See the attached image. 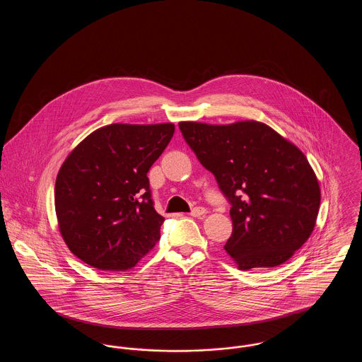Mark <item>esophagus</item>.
<instances>
[{"label":"esophagus","mask_w":362,"mask_h":362,"mask_svg":"<svg viewBox=\"0 0 362 362\" xmlns=\"http://www.w3.org/2000/svg\"><path fill=\"white\" fill-rule=\"evenodd\" d=\"M204 214H206V209L205 207H194L189 211V216H192V217H201Z\"/></svg>","instance_id":"1"}]
</instances>
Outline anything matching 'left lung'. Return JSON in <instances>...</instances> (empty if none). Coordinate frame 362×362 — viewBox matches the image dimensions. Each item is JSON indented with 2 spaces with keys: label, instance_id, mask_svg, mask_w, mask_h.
Listing matches in <instances>:
<instances>
[{
  "label": "left lung",
  "instance_id": "1",
  "mask_svg": "<svg viewBox=\"0 0 362 362\" xmlns=\"http://www.w3.org/2000/svg\"><path fill=\"white\" fill-rule=\"evenodd\" d=\"M179 129L230 204L233 230L224 248L238 267L269 269L291 258L308 240L320 206L304 153L260 122H180Z\"/></svg>",
  "mask_w": 362,
  "mask_h": 362
}]
</instances>
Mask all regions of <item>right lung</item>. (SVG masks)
Here are the masks:
<instances>
[{
  "label": "right lung",
  "instance_id": "1",
  "mask_svg": "<svg viewBox=\"0 0 362 362\" xmlns=\"http://www.w3.org/2000/svg\"><path fill=\"white\" fill-rule=\"evenodd\" d=\"M175 132L173 123L102 127L78 144L55 182V211L70 251L99 270L134 267L160 239L146 176Z\"/></svg>",
  "mask_w": 362,
  "mask_h": 362
}]
</instances>
